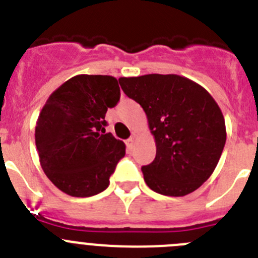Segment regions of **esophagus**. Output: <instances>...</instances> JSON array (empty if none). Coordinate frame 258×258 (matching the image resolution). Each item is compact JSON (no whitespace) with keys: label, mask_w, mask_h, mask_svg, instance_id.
I'll use <instances>...</instances> for the list:
<instances>
[{"label":"esophagus","mask_w":258,"mask_h":258,"mask_svg":"<svg viewBox=\"0 0 258 258\" xmlns=\"http://www.w3.org/2000/svg\"><path fill=\"white\" fill-rule=\"evenodd\" d=\"M125 143H126L127 150L131 151V150L134 147V138H129V140H126V142H125Z\"/></svg>","instance_id":"esophagus-1"}]
</instances>
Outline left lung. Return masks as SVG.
I'll return each instance as SVG.
<instances>
[{
    "label": "left lung",
    "mask_w": 258,
    "mask_h": 258,
    "mask_svg": "<svg viewBox=\"0 0 258 258\" xmlns=\"http://www.w3.org/2000/svg\"><path fill=\"white\" fill-rule=\"evenodd\" d=\"M122 92L140 103L156 143V156L142 166L155 192L184 197L199 188L217 166L226 142L220 107L199 84L178 75L118 79Z\"/></svg>",
    "instance_id": "8db88e82"
}]
</instances>
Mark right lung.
Listing matches in <instances>:
<instances>
[{
  "instance_id": "add662e5",
  "label": "right lung",
  "mask_w": 258,
  "mask_h": 258,
  "mask_svg": "<svg viewBox=\"0 0 258 258\" xmlns=\"http://www.w3.org/2000/svg\"><path fill=\"white\" fill-rule=\"evenodd\" d=\"M120 101L117 80L77 75L61 84L41 109L35 140L40 164L60 191L88 198L106 190L125 145L106 133L107 109Z\"/></svg>"
}]
</instances>
